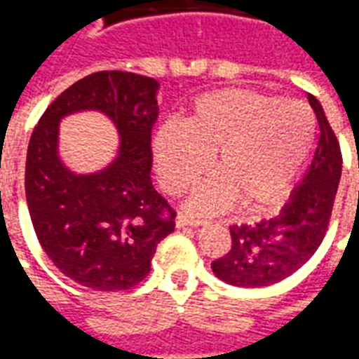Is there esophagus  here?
Wrapping results in <instances>:
<instances>
[{
  "mask_svg": "<svg viewBox=\"0 0 359 359\" xmlns=\"http://www.w3.org/2000/svg\"><path fill=\"white\" fill-rule=\"evenodd\" d=\"M175 223H177V226H179V229H184V226L202 225L203 221H198V219H190V217H187V215H179Z\"/></svg>",
  "mask_w": 359,
  "mask_h": 359,
  "instance_id": "esophagus-1",
  "label": "esophagus"
}]
</instances>
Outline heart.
Returning a JSON list of instances; mask_svg holds the SVG:
<instances>
[{
	"instance_id": "heart-1",
	"label": "heart",
	"mask_w": 359,
	"mask_h": 359,
	"mask_svg": "<svg viewBox=\"0 0 359 359\" xmlns=\"http://www.w3.org/2000/svg\"><path fill=\"white\" fill-rule=\"evenodd\" d=\"M316 134V118L298 102L252 90H219L198 97L184 123H165L151 140L159 182L180 194L213 163L211 175L188 196L194 215H215L242 205L267 211L292 190L308 159Z\"/></svg>"
}]
</instances>
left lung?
<instances>
[{
  "label": "left lung",
  "mask_w": 359,
  "mask_h": 359,
  "mask_svg": "<svg viewBox=\"0 0 359 359\" xmlns=\"http://www.w3.org/2000/svg\"><path fill=\"white\" fill-rule=\"evenodd\" d=\"M308 100L319 123L313 161L277 217L231 226V252L211 264L215 277L226 285L262 288L280 283L300 269L323 242L340 182L342 156L321 103L313 95Z\"/></svg>",
  "instance_id": "obj_1"
}]
</instances>
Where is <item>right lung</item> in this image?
<instances>
[{
	"mask_svg": "<svg viewBox=\"0 0 359 359\" xmlns=\"http://www.w3.org/2000/svg\"><path fill=\"white\" fill-rule=\"evenodd\" d=\"M159 82L100 71L59 95L30 136L25 190L36 236L53 265L94 290H126L149 273L175 211L151 184V126ZM97 110L119 134L118 156L95 173H74L58 154V123Z\"/></svg>",
	"mask_w": 359,
	"mask_h": 359,
	"instance_id": "obj_1",
	"label": "right lung"
}]
</instances>
